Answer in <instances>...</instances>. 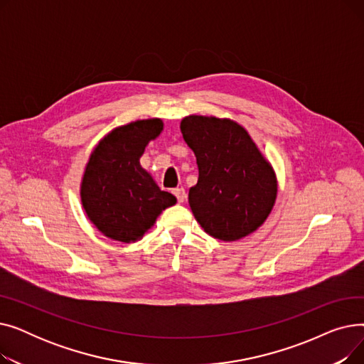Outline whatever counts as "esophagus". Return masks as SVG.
I'll return each mask as SVG.
<instances>
[{
	"instance_id": "1",
	"label": "esophagus",
	"mask_w": 364,
	"mask_h": 364,
	"mask_svg": "<svg viewBox=\"0 0 364 364\" xmlns=\"http://www.w3.org/2000/svg\"><path fill=\"white\" fill-rule=\"evenodd\" d=\"M176 195L178 203H183L186 200V190L183 187H178V188H174V192H172Z\"/></svg>"
}]
</instances>
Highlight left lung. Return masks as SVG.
Here are the masks:
<instances>
[{"label": "left lung", "instance_id": "1", "mask_svg": "<svg viewBox=\"0 0 364 364\" xmlns=\"http://www.w3.org/2000/svg\"><path fill=\"white\" fill-rule=\"evenodd\" d=\"M180 128L199 169L188 190L196 221L223 242L257 232L273 211L277 177L250 132L233 119L203 114H188Z\"/></svg>", "mask_w": 364, "mask_h": 364}]
</instances>
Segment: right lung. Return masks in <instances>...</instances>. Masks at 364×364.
Wrapping results in <instances>:
<instances>
[{
	"label": "right lung",
	"mask_w": 364,
	"mask_h": 364,
	"mask_svg": "<svg viewBox=\"0 0 364 364\" xmlns=\"http://www.w3.org/2000/svg\"><path fill=\"white\" fill-rule=\"evenodd\" d=\"M162 131L159 118L132 121L109 131L91 151L81 178V203L87 218L112 240L139 242L162 211L177 203L140 165L147 144Z\"/></svg>",
	"instance_id": "obj_1"
}]
</instances>
